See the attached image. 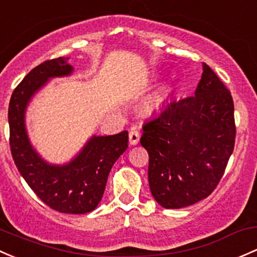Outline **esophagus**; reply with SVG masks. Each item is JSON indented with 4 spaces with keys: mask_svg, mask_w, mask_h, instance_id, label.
I'll list each match as a JSON object with an SVG mask.
<instances>
[{
    "mask_svg": "<svg viewBox=\"0 0 257 257\" xmlns=\"http://www.w3.org/2000/svg\"><path fill=\"white\" fill-rule=\"evenodd\" d=\"M140 140V133L137 131V129H132L131 132H129V143H131L132 145H137L138 143H139Z\"/></svg>",
    "mask_w": 257,
    "mask_h": 257,
    "instance_id": "esophagus-1",
    "label": "esophagus"
}]
</instances>
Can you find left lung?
Returning <instances> with one entry per match:
<instances>
[{
    "label": "left lung",
    "mask_w": 257,
    "mask_h": 257,
    "mask_svg": "<svg viewBox=\"0 0 257 257\" xmlns=\"http://www.w3.org/2000/svg\"><path fill=\"white\" fill-rule=\"evenodd\" d=\"M150 191L167 209L192 206L214 191L235 144L231 94L203 63L193 96L172 97L143 126Z\"/></svg>",
    "instance_id": "1"
}]
</instances>
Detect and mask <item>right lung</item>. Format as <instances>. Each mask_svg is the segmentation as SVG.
Instances as JSON below:
<instances>
[{
  "mask_svg": "<svg viewBox=\"0 0 257 257\" xmlns=\"http://www.w3.org/2000/svg\"><path fill=\"white\" fill-rule=\"evenodd\" d=\"M67 60L58 58L38 65L13 91L8 107L10 147L22 177L47 206L61 213L85 214L101 202L110 169L128 148V132L92 136L64 165L49 164L39 155L27 133V107L48 81L74 72Z\"/></svg>",
  "mask_w": 257,
  "mask_h": 257,
  "instance_id": "add662e5",
  "label": "right lung"
}]
</instances>
